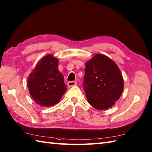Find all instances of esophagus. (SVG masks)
<instances>
[{
  "mask_svg": "<svg viewBox=\"0 0 152 152\" xmlns=\"http://www.w3.org/2000/svg\"><path fill=\"white\" fill-rule=\"evenodd\" d=\"M77 85V83L75 81H69L67 83V85L69 87H73V86H75Z\"/></svg>",
  "mask_w": 152,
  "mask_h": 152,
  "instance_id": "esophagus-1",
  "label": "esophagus"
}]
</instances>
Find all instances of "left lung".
Returning a JSON list of instances; mask_svg holds the SVG:
<instances>
[{
    "label": "left lung",
    "mask_w": 152,
    "mask_h": 152,
    "mask_svg": "<svg viewBox=\"0 0 152 152\" xmlns=\"http://www.w3.org/2000/svg\"><path fill=\"white\" fill-rule=\"evenodd\" d=\"M83 87L88 103L97 110H107L124 89L121 70L113 60L97 53L86 62Z\"/></svg>",
    "instance_id": "obj_1"
}]
</instances>
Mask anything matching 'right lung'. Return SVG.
<instances>
[{
    "instance_id": "obj_1",
    "label": "right lung",
    "mask_w": 152,
    "mask_h": 152,
    "mask_svg": "<svg viewBox=\"0 0 152 152\" xmlns=\"http://www.w3.org/2000/svg\"><path fill=\"white\" fill-rule=\"evenodd\" d=\"M58 65L59 59L48 54L39 60L28 77L27 85L30 96L41 107L55 105L67 91Z\"/></svg>"
}]
</instances>
